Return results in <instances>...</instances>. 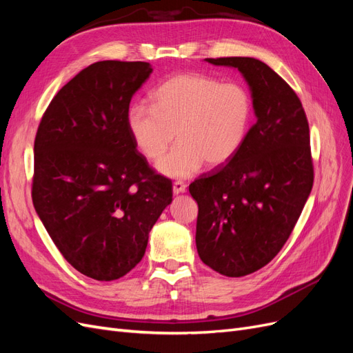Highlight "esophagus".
<instances>
[{
  "label": "esophagus",
  "instance_id": "esophagus-1",
  "mask_svg": "<svg viewBox=\"0 0 353 353\" xmlns=\"http://www.w3.org/2000/svg\"><path fill=\"white\" fill-rule=\"evenodd\" d=\"M172 191H174V194L185 193V191H187V184L183 183V181H175L174 185H172Z\"/></svg>",
  "mask_w": 353,
  "mask_h": 353
}]
</instances>
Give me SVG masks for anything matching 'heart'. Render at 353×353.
<instances>
[{
  "label": "heart",
  "instance_id": "b5f03b06",
  "mask_svg": "<svg viewBox=\"0 0 353 353\" xmlns=\"http://www.w3.org/2000/svg\"><path fill=\"white\" fill-rule=\"evenodd\" d=\"M152 105L134 103L126 128L147 160L163 156L176 134L178 143L160 162V174L188 178L208 162L219 168L236 156L248 138L253 101L239 83H222L203 73H179L156 87Z\"/></svg>",
  "mask_w": 353,
  "mask_h": 353
}]
</instances>
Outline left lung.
I'll return each mask as SVG.
<instances>
[{"mask_svg":"<svg viewBox=\"0 0 353 353\" xmlns=\"http://www.w3.org/2000/svg\"><path fill=\"white\" fill-rule=\"evenodd\" d=\"M237 69L248 82L256 123L227 165L190 184L197 201L200 259L227 276L270 263L301 216L314 184L309 125L280 74L252 57L206 59Z\"/></svg>","mask_w":353,"mask_h":353,"instance_id":"8db88e82","label":"left lung"}]
</instances>
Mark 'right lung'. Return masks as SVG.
<instances>
[{
	"label": "right lung",
	"instance_id": "add662e5",
	"mask_svg": "<svg viewBox=\"0 0 353 353\" xmlns=\"http://www.w3.org/2000/svg\"><path fill=\"white\" fill-rule=\"evenodd\" d=\"M150 63L105 60L51 100L35 137L32 201L74 270L112 281L143 259L148 232L172 201V181L148 166L126 128Z\"/></svg>",
	"mask_w": 353,
	"mask_h": 353
}]
</instances>
